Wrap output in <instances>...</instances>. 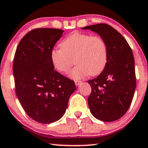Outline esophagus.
Listing matches in <instances>:
<instances>
[{
  "mask_svg": "<svg viewBox=\"0 0 148 148\" xmlns=\"http://www.w3.org/2000/svg\"><path fill=\"white\" fill-rule=\"evenodd\" d=\"M81 83H82V81H79V80L75 81V85H77V86H79V85H80Z\"/></svg>",
  "mask_w": 148,
  "mask_h": 148,
  "instance_id": "34e87169",
  "label": "esophagus"
}]
</instances>
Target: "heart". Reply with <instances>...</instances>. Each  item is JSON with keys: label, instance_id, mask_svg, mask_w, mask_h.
<instances>
[{"label": "heart", "instance_id": "b5f03b06", "mask_svg": "<svg viewBox=\"0 0 148 148\" xmlns=\"http://www.w3.org/2000/svg\"><path fill=\"white\" fill-rule=\"evenodd\" d=\"M60 47L51 51V61L55 69L63 73L69 72L75 61L77 65L69 74L73 79L97 75L106 67L108 47L99 36L74 32L62 40Z\"/></svg>", "mask_w": 148, "mask_h": 148}]
</instances>
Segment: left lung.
Wrapping results in <instances>:
<instances>
[{
    "instance_id": "1",
    "label": "left lung",
    "mask_w": 148,
    "mask_h": 148,
    "mask_svg": "<svg viewBox=\"0 0 148 148\" xmlns=\"http://www.w3.org/2000/svg\"><path fill=\"white\" fill-rule=\"evenodd\" d=\"M97 33L108 47V61L97 77L88 81L91 114L101 121H116L127 112L136 87L134 57L124 37L110 25L101 23L81 28Z\"/></svg>"
}]
</instances>
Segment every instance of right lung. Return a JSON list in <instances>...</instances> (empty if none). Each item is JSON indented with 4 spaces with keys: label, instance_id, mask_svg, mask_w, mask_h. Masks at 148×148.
<instances>
[{
    "label": "right lung",
    "instance_id": "add662e5",
    "mask_svg": "<svg viewBox=\"0 0 148 148\" xmlns=\"http://www.w3.org/2000/svg\"><path fill=\"white\" fill-rule=\"evenodd\" d=\"M64 31L32 30L21 40L13 62L16 94L23 108L40 123L58 121L65 114L75 91L74 81L55 70L51 52Z\"/></svg>",
    "mask_w": 148,
    "mask_h": 148
}]
</instances>
